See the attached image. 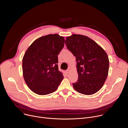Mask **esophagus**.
Here are the masks:
<instances>
[{"label": "esophagus", "instance_id": "obj_1", "mask_svg": "<svg viewBox=\"0 0 128 128\" xmlns=\"http://www.w3.org/2000/svg\"><path fill=\"white\" fill-rule=\"evenodd\" d=\"M70 72V70L69 69L67 70H66V73H67V74H68V73Z\"/></svg>", "mask_w": 128, "mask_h": 128}]
</instances>
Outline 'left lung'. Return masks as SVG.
Masks as SVG:
<instances>
[{"label": "left lung", "instance_id": "left-lung-1", "mask_svg": "<svg viewBox=\"0 0 128 128\" xmlns=\"http://www.w3.org/2000/svg\"><path fill=\"white\" fill-rule=\"evenodd\" d=\"M68 49L76 56L78 79L74 89L84 95H92L104 85L108 74V56L101 46L88 37L72 34L66 38Z\"/></svg>", "mask_w": 128, "mask_h": 128}]
</instances>
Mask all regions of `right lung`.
<instances>
[{"instance_id":"1","label":"right lung","mask_w":128,"mask_h":128,"mask_svg":"<svg viewBox=\"0 0 128 128\" xmlns=\"http://www.w3.org/2000/svg\"><path fill=\"white\" fill-rule=\"evenodd\" d=\"M64 42L63 36L49 34L35 40L27 49L22 60L23 75L33 92L44 96L57 90L63 79L58 56Z\"/></svg>"}]
</instances>
